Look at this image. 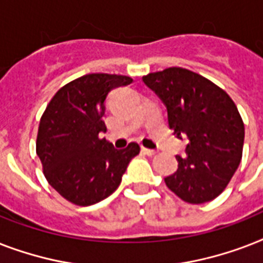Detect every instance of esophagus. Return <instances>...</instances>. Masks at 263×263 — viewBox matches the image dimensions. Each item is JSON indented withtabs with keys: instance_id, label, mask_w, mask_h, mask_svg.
Here are the masks:
<instances>
[{
	"instance_id": "34e87169",
	"label": "esophagus",
	"mask_w": 263,
	"mask_h": 263,
	"mask_svg": "<svg viewBox=\"0 0 263 263\" xmlns=\"http://www.w3.org/2000/svg\"><path fill=\"white\" fill-rule=\"evenodd\" d=\"M142 153H143V154H146V156H148V157H152V156H154V154H156V150H152V148H146V147H142Z\"/></svg>"
}]
</instances>
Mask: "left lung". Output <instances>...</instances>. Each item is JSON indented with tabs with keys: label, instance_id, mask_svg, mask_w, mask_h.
<instances>
[{
	"label": "left lung",
	"instance_id": "1",
	"mask_svg": "<svg viewBox=\"0 0 263 263\" xmlns=\"http://www.w3.org/2000/svg\"><path fill=\"white\" fill-rule=\"evenodd\" d=\"M168 110L177 136H187V156L165 184L180 199L199 204L224 191L240 164L245 124L232 98L203 76L172 67L143 76Z\"/></svg>",
	"mask_w": 263,
	"mask_h": 263
}]
</instances>
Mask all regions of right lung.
Instances as JSON below:
<instances>
[{"label": "right lung", "mask_w": 263, "mask_h": 263, "mask_svg": "<svg viewBox=\"0 0 263 263\" xmlns=\"http://www.w3.org/2000/svg\"><path fill=\"white\" fill-rule=\"evenodd\" d=\"M129 83V76L84 75L60 88L43 111L36 154L49 184L71 203L90 206L111 195L139 154L135 142L117 150L99 138L107 94Z\"/></svg>", "instance_id": "1"}]
</instances>
